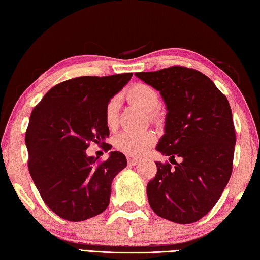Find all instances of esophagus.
Masks as SVG:
<instances>
[{"instance_id": "1", "label": "esophagus", "mask_w": 260, "mask_h": 260, "mask_svg": "<svg viewBox=\"0 0 260 260\" xmlns=\"http://www.w3.org/2000/svg\"><path fill=\"white\" fill-rule=\"evenodd\" d=\"M138 162H140V159L139 158H128V164L129 165H136Z\"/></svg>"}]
</instances>
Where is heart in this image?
Returning a JSON list of instances; mask_svg holds the SVG:
<instances>
[{"instance_id":"heart-1","label":"heart","mask_w":260,"mask_h":260,"mask_svg":"<svg viewBox=\"0 0 260 260\" xmlns=\"http://www.w3.org/2000/svg\"><path fill=\"white\" fill-rule=\"evenodd\" d=\"M127 99L147 112H151L150 117L155 119L152 111L159 107V93L155 88L146 83H135L126 93ZM118 110L119 100L112 98L105 105L104 116L109 128H114L118 124ZM156 142V135L151 131L143 132H122L114 138V146L118 150L129 156H141Z\"/></svg>"}]
</instances>
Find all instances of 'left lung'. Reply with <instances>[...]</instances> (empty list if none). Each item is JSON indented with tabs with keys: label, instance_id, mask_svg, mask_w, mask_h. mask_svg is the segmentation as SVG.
I'll return each instance as SVG.
<instances>
[{
	"label": "left lung",
	"instance_id": "1",
	"mask_svg": "<svg viewBox=\"0 0 260 260\" xmlns=\"http://www.w3.org/2000/svg\"><path fill=\"white\" fill-rule=\"evenodd\" d=\"M135 76L158 90L166 105L164 135L156 150L181 158L171 167L156 161L157 174L147 186L157 215L191 223L208 214L230 181L235 129L226 96L200 71L171 67Z\"/></svg>",
	"mask_w": 260,
	"mask_h": 260
}]
</instances>
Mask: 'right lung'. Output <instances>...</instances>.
<instances>
[{"label": "right lung", "mask_w": 260, "mask_h": 260, "mask_svg": "<svg viewBox=\"0 0 260 260\" xmlns=\"http://www.w3.org/2000/svg\"><path fill=\"white\" fill-rule=\"evenodd\" d=\"M133 73L79 77L60 82L30 113L25 143L28 171L52 212L69 221H83L108 208L111 183L124 170V153L111 151L105 161L87 156L90 142L105 143L110 132L105 105Z\"/></svg>", "instance_id": "add662e5"}]
</instances>
